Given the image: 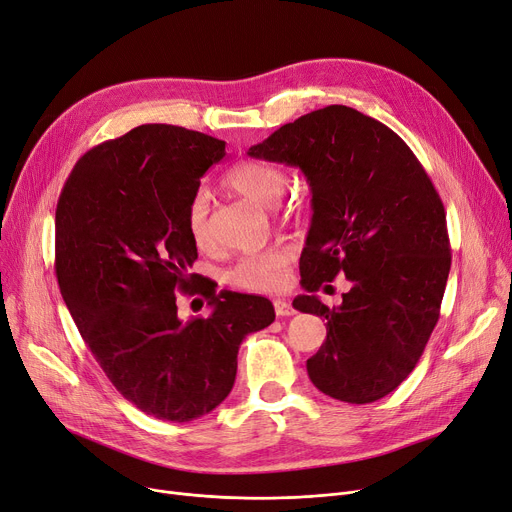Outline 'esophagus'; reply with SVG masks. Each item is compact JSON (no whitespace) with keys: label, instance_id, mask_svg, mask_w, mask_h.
<instances>
[{"label":"esophagus","instance_id":"obj_1","mask_svg":"<svg viewBox=\"0 0 512 512\" xmlns=\"http://www.w3.org/2000/svg\"><path fill=\"white\" fill-rule=\"evenodd\" d=\"M273 306H275L277 316H291V314L296 312V310H294V306H291V304H289V302H285V300H275V302H273Z\"/></svg>","mask_w":512,"mask_h":512}]
</instances>
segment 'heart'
Segmentation results:
<instances>
[{
	"label": "heart",
	"instance_id": "b5f03b06",
	"mask_svg": "<svg viewBox=\"0 0 512 512\" xmlns=\"http://www.w3.org/2000/svg\"><path fill=\"white\" fill-rule=\"evenodd\" d=\"M227 185L254 204L273 208L279 204L285 191V177L275 166L262 162H241L227 175ZM187 233L200 250H210L214 243L212 227L208 221V196L198 191L187 208ZM296 252L287 243H273L269 248L243 254L227 271V281L246 291L266 294L279 291L289 281V264Z\"/></svg>",
	"mask_w": 512,
	"mask_h": 512
}]
</instances>
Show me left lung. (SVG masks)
Masks as SVG:
<instances>
[{
  "instance_id": "8db88e82",
  "label": "left lung",
  "mask_w": 512,
  "mask_h": 512,
  "mask_svg": "<svg viewBox=\"0 0 512 512\" xmlns=\"http://www.w3.org/2000/svg\"><path fill=\"white\" fill-rule=\"evenodd\" d=\"M248 154L298 166L310 185L300 256L308 296L294 308L327 319L325 344L306 362L310 381L350 404L394 392L440 319L452 260L444 204L425 168L392 129L348 106L304 114ZM339 272L353 289L329 309L313 291Z\"/></svg>"
}]
</instances>
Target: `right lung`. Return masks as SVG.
Listing matches in <instances>:
<instances>
[{
    "mask_svg": "<svg viewBox=\"0 0 512 512\" xmlns=\"http://www.w3.org/2000/svg\"><path fill=\"white\" fill-rule=\"evenodd\" d=\"M223 156L221 139L141 125L81 156L56 208V277L72 319L118 392L162 421L221 404L243 337L275 321L271 300L212 285L210 316L177 314L198 258L187 208Z\"/></svg>",
    "mask_w": 512,
    "mask_h": 512,
    "instance_id": "right-lung-1",
    "label": "right lung"
}]
</instances>
